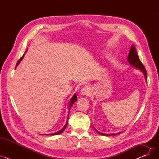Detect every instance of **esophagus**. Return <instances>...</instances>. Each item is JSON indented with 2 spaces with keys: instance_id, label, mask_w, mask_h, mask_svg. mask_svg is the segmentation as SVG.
I'll return each instance as SVG.
<instances>
[{
  "instance_id": "esophagus-1",
  "label": "esophagus",
  "mask_w": 159,
  "mask_h": 159,
  "mask_svg": "<svg viewBox=\"0 0 159 159\" xmlns=\"http://www.w3.org/2000/svg\"><path fill=\"white\" fill-rule=\"evenodd\" d=\"M91 93V88L89 86H85L83 87L80 91V94L83 96H88Z\"/></svg>"
}]
</instances>
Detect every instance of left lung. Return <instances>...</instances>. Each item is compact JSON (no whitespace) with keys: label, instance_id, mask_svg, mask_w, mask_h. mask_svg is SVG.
<instances>
[{"label":"left lung","instance_id":"obj_1","mask_svg":"<svg viewBox=\"0 0 159 159\" xmlns=\"http://www.w3.org/2000/svg\"><path fill=\"white\" fill-rule=\"evenodd\" d=\"M127 59H128V62L132 66L135 67V68H137V69L140 70L142 72L144 73L145 79L147 80L146 70V69L144 68V65L142 64L141 61L139 59V56L137 55V53L136 48H135L134 45H132L131 46V49H130V52L129 53V55L128 56ZM93 128L95 129V131H97V132L98 133V134L103 135V136H114V135H119V134H120V133H121L120 132H119V133H110V134H107V133H101V132L98 131L94 127H93Z\"/></svg>","mask_w":159,"mask_h":159}]
</instances>
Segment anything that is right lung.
Masks as SVG:
<instances>
[{"label": "right lung", "instance_id": "right-lung-1", "mask_svg": "<svg viewBox=\"0 0 159 159\" xmlns=\"http://www.w3.org/2000/svg\"><path fill=\"white\" fill-rule=\"evenodd\" d=\"M24 54L22 55V57L18 61V62H17V63H16V66H15V68H16V66H17L19 64V63H20V62H21V61L22 60V58H23V57H24ZM77 95L75 93V94L73 95V96L72 97V98H71L70 104H69V106H68V108H69V113H70V109H71V107L73 106V104L75 102L77 101ZM69 113H68V115H69ZM68 119H69V116H68ZM68 120H67V122H66V124H65V126H64L60 131H57V132L53 133H49V134H47V135H60L61 133H62L64 131V130L66 129V128L67 127V125H68ZM40 135H43V134H40ZM45 135H46V134H45Z\"/></svg>", "mask_w": 159, "mask_h": 159}]
</instances>
